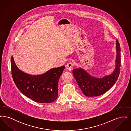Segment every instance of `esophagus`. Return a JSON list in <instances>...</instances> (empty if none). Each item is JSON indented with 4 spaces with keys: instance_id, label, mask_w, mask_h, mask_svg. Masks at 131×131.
Returning <instances> with one entry per match:
<instances>
[{
    "instance_id": "esophagus-1",
    "label": "esophagus",
    "mask_w": 131,
    "mask_h": 131,
    "mask_svg": "<svg viewBox=\"0 0 131 131\" xmlns=\"http://www.w3.org/2000/svg\"><path fill=\"white\" fill-rule=\"evenodd\" d=\"M73 66H74L73 63L69 62L67 64V65L66 66V68L68 71H71L73 68Z\"/></svg>"
}]
</instances>
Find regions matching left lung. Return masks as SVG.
<instances>
[{
	"instance_id": "1",
	"label": "left lung",
	"mask_w": 131,
	"mask_h": 131,
	"mask_svg": "<svg viewBox=\"0 0 131 131\" xmlns=\"http://www.w3.org/2000/svg\"><path fill=\"white\" fill-rule=\"evenodd\" d=\"M116 66L112 74L102 78H97L88 74L82 69H75L73 74L83 94L87 97L99 96L106 93L115 84L118 79L120 71V46L118 41L116 40Z\"/></svg>"
}]
</instances>
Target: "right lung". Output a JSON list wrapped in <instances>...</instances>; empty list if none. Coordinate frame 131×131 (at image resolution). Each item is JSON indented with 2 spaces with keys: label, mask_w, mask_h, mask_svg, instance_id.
<instances>
[{
  "label": "right lung",
  "mask_w": 131,
  "mask_h": 131,
  "mask_svg": "<svg viewBox=\"0 0 131 131\" xmlns=\"http://www.w3.org/2000/svg\"><path fill=\"white\" fill-rule=\"evenodd\" d=\"M11 68L16 85L28 98L40 103H50L57 98L58 81L65 66L51 69L42 75H29L17 67L12 56Z\"/></svg>",
  "instance_id": "obj_1"
}]
</instances>
